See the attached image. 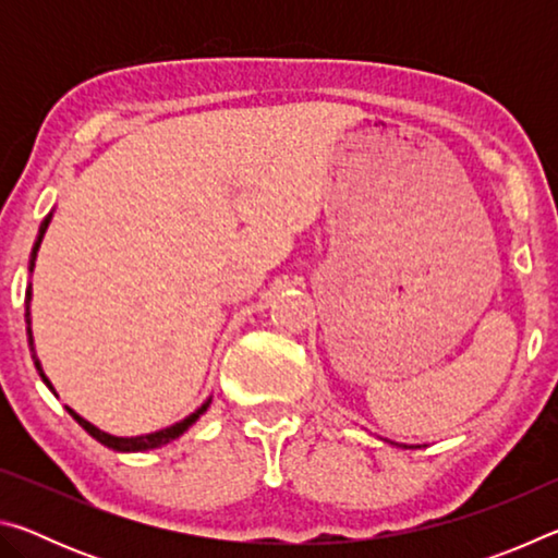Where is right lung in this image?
<instances>
[{"label": "right lung", "instance_id": "1", "mask_svg": "<svg viewBox=\"0 0 558 558\" xmlns=\"http://www.w3.org/2000/svg\"><path fill=\"white\" fill-rule=\"evenodd\" d=\"M49 221H51V214L46 216L44 219V223H41V229H39V239H36V243H34V251H32V260H29V270L34 268V258H36V251H39V243H41V239H44V231H46V226H49ZM29 300H32V288H26V335H29V347H32V352H34V342H32V327H29ZM32 359H34V366H36V372H39V376L44 379V384L49 386L51 389V384H49V379H46V374L41 372V364H39V359H36V354H32ZM209 409V401H206L199 411L196 413H192L189 415V418H184L182 423H174V426H169V428H165V430H157V433H149V436H137V438H118V436H110V433H102V430H98L96 426H90L88 421H83L78 413L75 411H71L69 409V413L73 415L75 421H78V426H83V430H88L93 438H96L98 442H102V446H108V448H112V450H122V452H135V450H149V448H159V446H165V442H169V440H174V438H179L182 436V433L192 426V423L199 418V415Z\"/></svg>", "mask_w": 558, "mask_h": 558}]
</instances>
